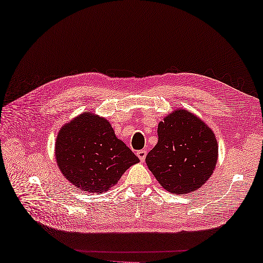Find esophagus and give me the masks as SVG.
Wrapping results in <instances>:
<instances>
[{
    "instance_id": "esophagus-1",
    "label": "esophagus",
    "mask_w": 263,
    "mask_h": 263,
    "mask_svg": "<svg viewBox=\"0 0 263 263\" xmlns=\"http://www.w3.org/2000/svg\"><path fill=\"white\" fill-rule=\"evenodd\" d=\"M146 155H147V152H146L145 149H140V151L137 152V156H138V158H139L142 162L145 161Z\"/></svg>"
}]
</instances>
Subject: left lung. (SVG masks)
<instances>
[{
	"label": "left lung",
	"mask_w": 263,
	"mask_h": 263,
	"mask_svg": "<svg viewBox=\"0 0 263 263\" xmlns=\"http://www.w3.org/2000/svg\"><path fill=\"white\" fill-rule=\"evenodd\" d=\"M158 142L146 164L159 184L174 194L203 186L217 161L213 132L187 110H176L158 124Z\"/></svg>",
	"instance_id": "8db88e82"
}]
</instances>
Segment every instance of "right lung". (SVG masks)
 Instances as JSON below:
<instances>
[{"label": "right lung", "instance_id": "add662e5", "mask_svg": "<svg viewBox=\"0 0 263 263\" xmlns=\"http://www.w3.org/2000/svg\"><path fill=\"white\" fill-rule=\"evenodd\" d=\"M55 158L67 180L89 193L109 190L127 168L139 162L115 135L109 121L89 112L61 128Z\"/></svg>", "mask_w": 263, "mask_h": 263}]
</instances>
